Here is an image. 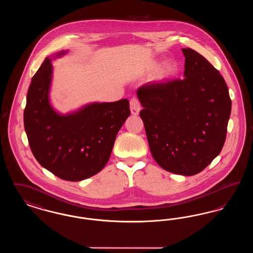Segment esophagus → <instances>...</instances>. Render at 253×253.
I'll return each instance as SVG.
<instances>
[{
	"instance_id": "obj_1",
	"label": "esophagus",
	"mask_w": 253,
	"mask_h": 253,
	"mask_svg": "<svg viewBox=\"0 0 253 253\" xmlns=\"http://www.w3.org/2000/svg\"><path fill=\"white\" fill-rule=\"evenodd\" d=\"M130 110H131L132 115L136 116V115L139 114V112L141 110V105H140V103H139L137 98L132 97V99L130 100Z\"/></svg>"
}]
</instances>
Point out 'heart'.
<instances>
[{
  "label": "heart",
  "instance_id": "heart-1",
  "mask_svg": "<svg viewBox=\"0 0 253 253\" xmlns=\"http://www.w3.org/2000/svg\"><path fill=\"white\" fill-rule=\"evenodd\" d=\"M158 66V61L157 60H152L148 61L143 67V73H150L154 71ZM178 71L177 63L174 60H167L160 67H158L154 74V79L157 82H165L174 77V75Z\"/></svg>",
  "mask_w": 253,
  "mask_h": 253
}]
</instances>
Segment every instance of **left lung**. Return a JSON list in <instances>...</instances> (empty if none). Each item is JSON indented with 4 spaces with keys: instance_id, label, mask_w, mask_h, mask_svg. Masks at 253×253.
<instances>
[{
    "instance_id": "left-lung-1",
    "label": "left lung",
    "mask_w": 253,
    "mask_h": 253,
    "mask_svg": "<svg viewBox=\"0 0 253 253\" xmlns=\"http://www.w3.org/2000/svg\"><path fill=\"white\" fill-rule=\"evenodd\" d=\"M183 80L147 84L136 91L152 156L169 172L194 175L220 154L231 100L225 80L202 55L183 48Z\"/></svg>"
}]
</instances>
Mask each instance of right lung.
<instances>
[{"mask_svg":"<svg viewBox=\"0 0 253 253\" xmlns=\"http://www.w3.org/2000/svg\"><path fill=\"white\" fill-rule=\"evenodd\" d=\"M47 57L31 80L24 123L37 161L63 180L81 181L99 172L111 156L116 136L130 116L129 100L93 102L66 115L55 111L49 100L51 61Z\"/></svg>","mask_w":253,"mask_h":253,"instance_id":"1","label":"right lung"}]
</instances>
